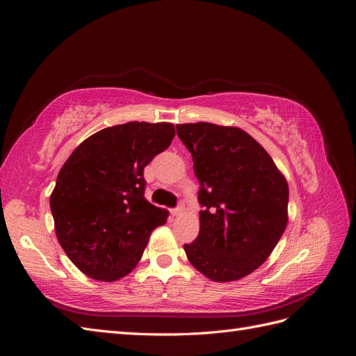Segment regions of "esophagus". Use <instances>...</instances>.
Segmentation results:
<instances>
[{
    "mask_svg": "<svg viewBox=\"0 0 356 356\" xmlns=\"http://www.w3.org/2000/svg\"><path fill=\"white\" fill-rule=\"evenodd\" d=\"M182 212H184V204H182V203H179L177 208H174V209L170 211V213L174 215V217H178V215H181Z\"/></svg>",
    "mask_w": 356,
    "mask_h": 356,
    "instance_id": "obj_1",
    "label": "esophagus"
}]
</instances>
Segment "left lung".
Wrapping results in <instances>:
<instances>
[{
    "mask_svg": "<svg viewBox=\"0 0 356 356\" xmlns=\"http://www.w3.org/2000/svg\"><path fill=\"white\" fill-rule=\"evenodd\" d=\"M199 179L200 232L184 245L215 282L238 281L272 254L288 222V184L255 139L238 127L177 124Z\"/></svg>",
    "mask_w": 356,
    "mask_h": 356,
    "instance_id": "obj_1",
    "label": "left lung"
}]
</instances>
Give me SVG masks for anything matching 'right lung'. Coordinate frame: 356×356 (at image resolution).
Here are the masks:
<instances>
[{"label":"right lung","mask_w":356,"mask_h":356,"mask_svg":"<svg viewBox=\"0 0 356 356\" xmlns=\"http://www.w3.org/2000/svg\"><path fill=\"white\" fill-rule=\"evenodd\" d=\"M170 123L105 127L74 149L59 170L50 209L63 251L96 281L113 282L141 260L168 211L149 203L144 168L170 145Z\"/></svg>","instance_id":"add662e5"}]
</instances>
